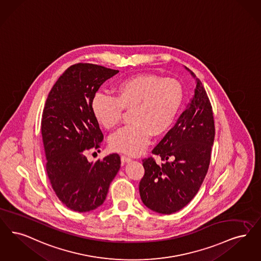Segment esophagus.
<instances>
[{
    "label": "esophagus",
    "mask_w": 261,
    "mask_h": 261,
    "mask_svg": "<svg viewBox=\"0 0 261 261\" xmlns=\"http://www.w3.org/2000/svg\"><path fill=\"white\" fill-rule=\"evenodd\" d=\"M121 161L123 162V163H127V162H130L132 159L130 158V157L125 156V155H121Z\"/></svg>",
    "instance_id": "obj_1"
}]
</instances>
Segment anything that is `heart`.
<instances>
[{"label":"heart","mask_w":261,"mask_h":261,"mask_svg":"<svg viewBox=\"0 0 261 261\" xmlns=\"http://www.w3.org/2000/svg\"><path fill=\"white\" fill-rule=\"evenodd\" d=\"M115 98L97 94L91 110L95 119L106 129L120 121L122 110L130 111L131 124L110 137L113 150L138 155L146 147L150 135H164L174 124L184 101V88L175 79L155 74H137L114 87Z\"/></svg>","instance_id":"obj_1"}]
</instances>
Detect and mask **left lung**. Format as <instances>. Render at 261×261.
Wrapping results in <instances>:
<instances>
[{"mask_svg": "<svg viewBox=\"0 0 261 261\" xmlns=\"http://www.w3.org/2000/svg\"><path fill=\"white\" fill-rule=\"evenodd\" d=\"M195 80L194 95L174 127L152 153L161 157L144 159L145 175L140 181V196L145 206L159 214L170 215L181 210L198 192L208 172L215 122L212 106L202 83Z\"/></svg>", "mask_w": 261, "mask_h": 261, "instance_id": "1", "label": "left lung"}]
</instances>
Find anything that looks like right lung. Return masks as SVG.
<instances>
[{
	"mask_svg": "<svg viewBox=\"0 0 261 261\" xmlns=\"http://www.w3.org/2000/svg\"><path fill=\"white\" fill-rule=\"evenodd\" d=\"M118 72L94 64H74L53 85L44 105L42 135L47 176L57 197L74 212L101 206L120 168L117 153L95 162L85 156L103 141L91 110L94 96Z\"/></svg>",
	"mask_w": 261,
	"mask_h": 261,
	"instance_id": "right-lung-1",
	"label": "right lung"
}]
</instances>
